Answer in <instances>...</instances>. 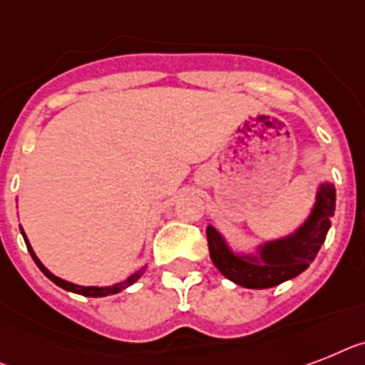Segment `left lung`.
Segmentation results:
<instances>
[{"instance_id": "8db88e82", "label": "left lung", "mask_w": 365, "mask_h": 365, "mask_svg": "<svg viewBox=\"0 0 365 365\" xmlns=\"http://www.w3.org/2000/svg\"><path fill=\"white\" fill-rule=\"evenodd\" d=\"M336 210V188L321 182L312 212L294 233L261 244L257 254H235L218 230L207 227L210 259L233 284L248 289H269L297 278L313 263L330 230Z\"/></svg>"}]
</instances>
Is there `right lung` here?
Wrapping results in <instances>:
<instances>
[{
  "label": "right lung",
  "instance_id": "obj_1",
  "mask_svg": "<svg viewBox=\"0 0 365 365\" xmlns=\"http://www.w3.org/2000/svg\"><path fill=\"white\" fill-rule=\"evenodd\" d=\"M20 231H22L24 235V240H26V246L27 250H29V254H31L33 261L37 263L38 269L42 270V274L46 276L48 279H52L53 284L59 285L61 289H65V291H71V293H78V294H83V297H93V298H98V297H108V294H117V293H121L123 289L126 287H130L132 284H135L138 279L141 278V274L145 272V267L143 269H140L138 272H134L132 276H128V278L125 279V282H121V284H113V285H108V287H95V285H89V287H86V285H76V284H71V282H67V279H63V278H57L56 274H52L50 270L44 267V264L41 263V259L35 255V252H33L31 248V244H29V240H27L26 233H24V230L20 227Z\"/></svg>",
  "mask_w": 365,
  "mask_h": 365
}]
</instances>
